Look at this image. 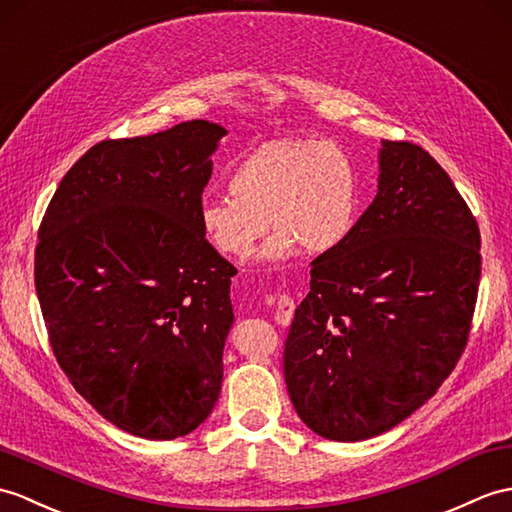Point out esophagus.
Wrapping results in <instances>:
<instances>
[{
    "instance_id": "1",
    "label": "esophagus",
    "mask_w": 512,
    "mask_h": 512,
    "mask_svg": "<svg viewBox=\"0 0 512 512\" xmlns=\"http://www.w3.org/2000/svg\"><path fill=\"white\" fill-rule=\"evenodd\" d=\"M294 301L290 296L279 294L277 296V305H275V320L281 327H288L292 323V316H294Z\"/></svg>"
}]
</instances>
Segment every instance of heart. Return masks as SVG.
Instances as JSON below:
<instances>
[{
    "label": "heart",
    "instance_id": "1",
    "mask_svg": "<svg viewBox=\"0 0 512 512\" xmlns=\"http://www.w3.org/2000/svg\"><path fill=\"white\" fill-rule=\"evenodd\" d=\"M231 198L200 207V229L220 255L246 261L272 233L261 259L283 261L296 251L325 255L347 242L360 211V174L334 141H277L253 152L229 176Z\"/></svg>",
    "mask_w": 512,
    "mask_h": 512
}]
</instances>
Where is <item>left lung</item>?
<instances>
[{
	"instance_id": "8db88e82",
	"label": "left lung",
	"mask_w": 512,
	"mask_h": 512,
	"mask_svg": "<svg viewBox=\"0 0 512 512\" xmlns=\"http://www.w3.org/2000/svg\"><path fill=\"white\" fill-rule=\"evenodd\" d=\"M480 270L478 222L447 172L417 144L382 141L377 196L312 261L285 340L301 421L355 443L419 410L467 347Z\"/></svg>"
}]
</instances>
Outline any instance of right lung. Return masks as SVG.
Here are the masks:
<instances>
[{"label": "right lung", "instance_id": "add662e5", "mask_svg": "<svg viewBox=\"0 0 512 512\" xmlns=\"http://www.w3.org/2000/svg\"><path fill=\"white\" fill-rule=\"evenodd\" d=\"M224 135L192 120L100 141L39 229L34 285L58 364L106 421L148 441L196 430L222 388L237 270L198 213Z\"/></svg>", "mask_w": 512, "mask_h": 512}]
</instances>
